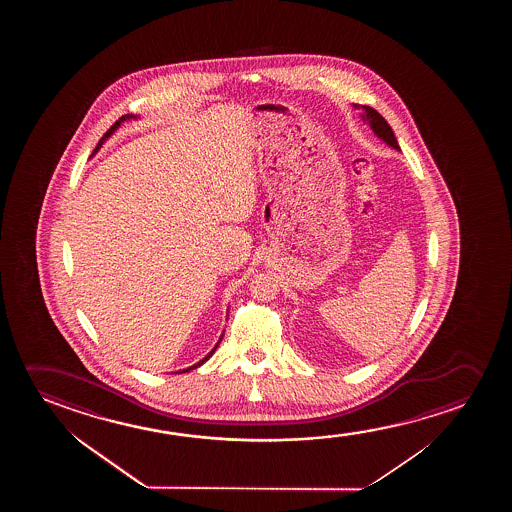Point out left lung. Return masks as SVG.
Listing matches in <instances>:
<instances>
[{"instance_id": "1", "label": "left lung", "mask_w": 512, "mask_h": 512, "mask_svg": "<svg viewBox=\"0 0 512 512\" xmlns=\"http://www.w3.org/2000/svg\"><path fill=\"white\" fill-rule=\"evenodd\" d=\"M362 110H364L362 119H364L365 122H369V126H371L374 134L385 141L386 145H390V147L395 148V150H400L399 143L395 140V134H393L392 127L388 126V122H386L374 108H371V106L362 105Z\"/></svg>"}]
</instances>
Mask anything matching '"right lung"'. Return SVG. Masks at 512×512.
<instances>
[{
  "label": "right lung",
  "mask_w": 512,
  "mask_h": 512,
  "mask_svg": "<svg viewBox=\"0 0 512 512\" xmlns=\"http://www.w3.org/2000/svg\"><path fill=\"white\" fill-rule=\"evenodd\" d=\"M129 119H136V115H133V113H131V115H129V113H127V115H122V117H120V119L117 120V122H115V124H113V126L110 127V129H108V131H106L105 136H103V138H101V140H99L98 147H96V150H94V152H92V154H96V152H98L99 148H101V145H103V143H105V140H108V138H110V136H112V134L115 133V129H117V127H119L120 124H122V122H124V120H129ZM220 341H222V337H220ZM220 341H218V343H220ZM218 343L215 344V348H213V350H211L210 353H208V355H206V357L203 358V360H199V362H197V364L192 365V367H187V369H183V371H178V372H189V371H192V369H197V367H199V365H203L204 362H206V360H208V358H210L211 355H213V353H215V350H217Z\"/></svg>",
  "instance_id": "obj_1"
}]
</instances>
